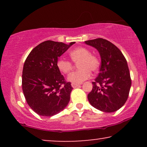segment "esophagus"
<instances>
[{
  "instance_id": "1",
  "label": "esophagus",
  "mask_w": 147,
  "mask_h": 147,
  "mask_svg": "<svg viewBox=\"0 0 147 147\" xmlns=\"http://www.w3.org/2000/svg\"><path fill=\"white\" fill-rule=\"evenodd\" d=\"M71 86L73 88H77V87H78V86H80V84H75V83H71Z\"/></svg>"
}]
</instances>
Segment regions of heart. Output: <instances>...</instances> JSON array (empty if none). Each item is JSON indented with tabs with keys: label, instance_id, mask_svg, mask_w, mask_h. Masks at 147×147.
Wrapping results in <instances>:
<instances>
[{
	"label": "heart",
	"instance_id": "b5f03b06",
	"mask_svg": "<svg viewBox=\"0 0 147 147\" xmlns=\"http://www.w3.org/2000/svg\"><path fill=\"white\" fill-rule=\"evenodd\" d=\"M69 56L74 63L78 64L79 69L72 72L68 76V81L75 84H80L88 80L91 76L90 71L95 72L100 67L98 57L88 48L80 47L76 48L69 53ZM58 69L63 74H68L73 67V63L69 60L59 58L57 61Z\"/></svg>",
	"mask_w": 147,
	"mask_h": 147
}]
</instances>
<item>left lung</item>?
Segmentation results:
<instances>
[{
    "mask_svg": "<svg viewBox=\"0 0 147 147\" xmlns=\"http://www.w3.org/2000/svg\"><path fill=\"white\" fill-rule=\"evenodd\" d=\"M95 47L101 57L100 73L88 99L93 107L104 112H113L125 104L131 86L127 61L121 51L108 40L98 38L85 41Z\"/></svg>",
    "mask_w": 147,
    "mask_h": 147,
    "instance_id": "left-lung-1",
    "label": "left lung"
}]
</instances>
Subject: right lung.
<instances>
[{
	"instance_id": "add662e5",
	"label": "right lung",
	"mask_w": 147,
	"mask_h": 147,
	"mask_svg": "<svg viewBox=\"0 0 147 147\" xmlns=\"http://www.w3.org/2000/svg\"><path fill=\"white\" fill-rule=\"evenodd\" d=\"M74 43L45 41L36 46L25 60L22 88L27 104L39 115H55L69 103L73 88L65 81L56 63Z\"/></svg>"
}]
</instances>
